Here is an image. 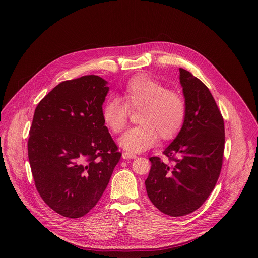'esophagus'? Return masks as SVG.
Instances as JSON below:
<instances>
[{
  "mask_svg": "<svg viewBox=\"0 0 258 258\" xmlns=\"http://www.w3.org/2000/svg\"><path fill=\"white\" fill-rule=\"evenodd\" d=\"M137 156L134 153L131 152H122V159L124 160H128V159H136Z\"/></svg>",
  "mask_w": 258,
  "mask_h": 258,
  "instance_id": "34e87169",
  "label": "esophagus"
}]
</instances>
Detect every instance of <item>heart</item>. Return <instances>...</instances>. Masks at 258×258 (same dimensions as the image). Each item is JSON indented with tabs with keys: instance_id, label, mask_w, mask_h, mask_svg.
<instances>
[{
	"instance_id": "heart-1",
	"label": "heart",
	"mask_w": 258,
	"mask_h": 258,
	"mask_svg": "<svg viewBox=\"0 0 258 258\" xmlns=\"http://www.w3.org/2000/svg\"><path fill=\"white\" fill-rule=\"evenodd\" d=\"M121 99H108L101 114L106 125L118 134L127 125L128 110H140V125L130 128L119 138V145L128 152L138 153L151 148L159 135L163 140L172 139L183 126L186 116L184 99L149 76L140 75L128 81Z\"/></svg>"
}]
</instances>
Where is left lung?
I'll return each mask as SVG.
<instances>
[{
    "label": "left lung",
    "mask_w": 258,
    "mask_h": 258,
    "mask_svg": "<svg viewBox=\"0 0 258 258\" xmlns=\"http://www.w3.org/2000/svg\"><path fill=\"white\" fill-rule=\"evenodd\" d=\"M186 116L176 138L164 150L170 163L149 159L145 186L152 204L171 217L199 209L219 178L224 153V120L216 101L199 79L179 68Z\"/></svg>",
    "instance_id": "obj_1"
}]
</instances>
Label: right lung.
<instances>
[{
    "instance_id": "1",
    "label": "right lung",
    "mask_w": 258,
    "mask_h": 258,
    "mask_svg": "<svg viewBox=\"0 0 258 258\" xmlns=\"http://www.w3.org/2000/svg\"><path fill=\"white\" fill-rule=\"evenodd\" d=\"M107 84L93 75L64 81L34 113L33 178L43 201L63 217L81 218L95 207L121 157L102 119Z\"/></svg>"
}]
</instances>
